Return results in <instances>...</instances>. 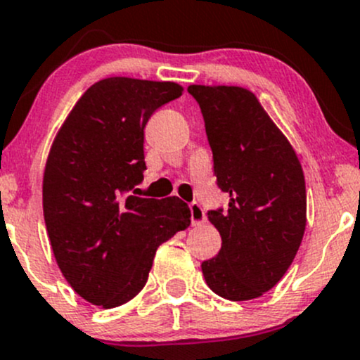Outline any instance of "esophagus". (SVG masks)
Masks as SVG:
<instances>
[{"mask_svg": "<svg viewBox=\"0 0 360 360\" xmlns=\"http://www.w3.org/2000/svg\"><path fill=\"white\" fill-rule=\"evenodd\" d=\"M191 207V220H192V225H201L206 221V213L205 210H202V206L199 205V202H191L188 205Z\"/></svg>", "mask_w": 360, "mask_h": 360, "instance_id": "obj_1", "label": "esophagus"}]
</instances>
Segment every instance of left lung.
Masks as SVG:
<instances>
[{"label": "left lung", "mask_w": 360, "mask_h": 360, "mask_svg": "<svg viewBox=\"0 0 360 360\" xmlns=\"http://www.w3.org/2000/svg\"><path fill=\"white\" fill-rule=\"evenodd\" d=\"M205 117L227 210H210L221 250L202 262L211 291L244 302L272 290L295 260L307 225L305 176L281 129L246 88L191 84Z\"/></svg>", "instance_id": "obj_1"}]
</instances>
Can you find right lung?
Wrapping results in <instances>:
<instances>
[{
  "mask_svg": "<svg viewBox=\"0 0 360 360\" xmlns=\"http://www.w3.org/2000/svg\"><path fill=\"white\" fill-rule=\"evenodd\" d=\"M169 81L107 77L88 88L58 129L43 176V213L58 269L74 291L114 309L146 286L155 250L191 225L179 198L135 194L143 129L179 98Z\"/></svg>",
  "mask_w": 360,
  "mask_h": 360,
  "instance_id": "add662e5",
  "label": "right lung"
}]
</instances>
